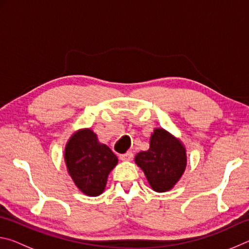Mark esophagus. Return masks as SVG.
Segmentation results:
<instances>
[{"label":"esophagus","mask_w":249,"mask_h":249,"mask_svg":"<svg viewBox=\"0 0 249 249\" xmlns=\"http://www.w3.org/2000/svg\"><path fill=\"white\" fill-rule=\"evenodd\" d=\"M133 153L132 151H127L126 154H123V155H120V159L123 160V161H129V160L133 159Z\"/></svg>","instance_id":"34e87169"}]
</instances>
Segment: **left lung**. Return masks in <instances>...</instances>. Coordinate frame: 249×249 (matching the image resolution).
<instances>
[{
	"mask_svg": "<svg viewBox=\"0 0 249 249\" xmlns=\"http://www.w3.org/2000/svg\"><path fill=\"white\" fill-rule=\"evenodd\" d=\"M135 162L144 171L156 192H166L174 188L187 166V154L179 140L162 128L151 134L149 149L141 151Z\"/></svg>",
	"mask_w": 249,
	"mask_h": 249,
	"instance_id": "1",
	"label": "left lung"
}]
</instances>
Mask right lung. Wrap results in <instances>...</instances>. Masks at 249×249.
Segmentation results:
<instances>
[{
  "instance_id": "add662e5",
  "label": "right lung",
  "mask_w": 249,
  "mask_h": 249,
  "mask_svg": "<svg viewBox=\"0 0 249 249\" xmlns=\"http://www.w3.org/2000/svg\"><path fill=\"white\" fill-rule=\"evenodd\" d=\"M65 161L79 190L96 196L104 191L108 174L119 159L107 145L99 142L93 130L80 129L67 142Z\"/></svg>"
}]
</instances>
